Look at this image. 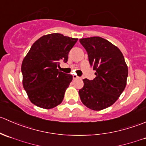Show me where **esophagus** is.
Returning <instances> with one entry per match:
<instances>
[{
  "mask_svg": "<svg viewBox=\"0 0 146 146\" xmlns=\"http://www.w3.org/2000/svg\"><path fill=\"white\" fill-rule=\"evenodd\" d=\"M73 79H78V78H79V77L78 76H76V75H73Z\"/></svg>",
  "mask_w": 146,
  "mask_h": 146,
  "instance_id": "esophagus-1",
  "label": "esophagus"
}]
</instances>
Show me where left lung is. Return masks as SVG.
<instances>
[{
  "label": "left lung",
  "instance_id": "left-lung-1",
  "mask_svg": "<svg viewBox=\"0 0 146 146\" xmlns=\"http://www.w3.org/2000/svg\"><path fill=\"white\" fill-rule=\"evenodd\" d=\"M80 44L88 52V59L96 77L84 79L79 90L82 104L95 111L112 105L124 90L128 67L121 51L109 41L100 37L83 38Z\"/></svg>",
  "mask_w": 146,
  "mask_h": 146
}]
</instances>
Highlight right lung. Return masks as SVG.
Instances as JSON below:
<instances>
[{
  "instance_id": "1",
  "label": "right lung",
  "mask_w": 146,
  "mask_h": 146,
  "mask_svg": "<svg viewBox=\"0 0 146 146\" xmlns=\"http://www.w3.org/2000/svg\"><path fill=\"white\" fill-rule=\"evenodd\" d=\"M77 41L53 33L42 36L32 44L23 59L21 70L23 87L34 104L52 109L63 101L73 76L57 68L61 61L67 62L69 51Z\"/></svg>"
}]
</instances>
